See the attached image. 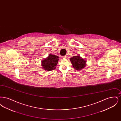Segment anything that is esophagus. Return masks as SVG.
<instances>
[{"instance_id":"34e87169","label":"esophagus","mask_w":121,"mask_h":121,"mask_svg":"<svg viewBox=\"0 0 121 121\" xmlns=\"http://www.w3.org/2000/svg\"><path fill=\"white\" fill-rule=\"evenodd\" d=\"M66 55H65V56H63L62 57V58H66Z\"/></svg>"}]
</instances>
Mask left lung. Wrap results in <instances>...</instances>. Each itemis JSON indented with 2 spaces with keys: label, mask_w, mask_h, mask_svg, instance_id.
Here are the masks:
<instances>
[{
  "label": "left lung",
  "mask_w": 121,
  "mask_h": 121,
  "mask_svg": "<svg viewBox=\"0 0 121 121\" xmlns=\"http://www.w3.org/2000/svg\"><path fill=\"white\" fill-rule=\"evenodd\" d=\"M73 68L76 70H81L85 67L86 61L80 56H75L70 58Z\"/></svg>",
  "instance_id": "left-lung-1"
}]
</instances>
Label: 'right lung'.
I'll list each match as a JSON object with an SVG mask.
<instances>
[{"label": "right lung", "mask_w": 121, "mask_h": 121, "mask_svg": "<svg viewBox=\"0 0 121 121\" xmlns=\"http://www.w3.org/2000/svg\"><path fill=\"white\" fill-rule=\"evenodd\" d=\"M59 60V58L57 56L49 54L48 57L42 61V66L43 69L47 71H51L56 68Z\"/></svg>", "instance_id": "add662e5"}]
</instances>
